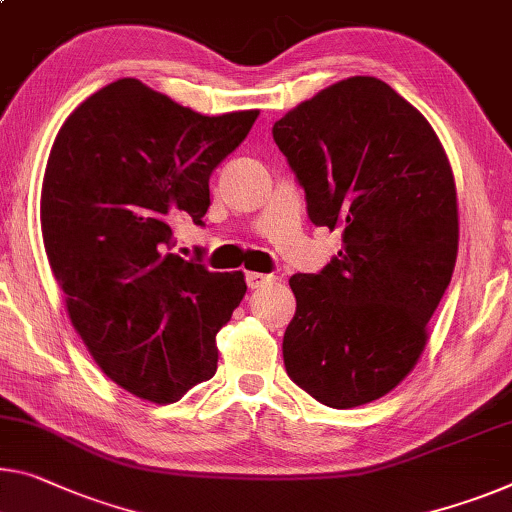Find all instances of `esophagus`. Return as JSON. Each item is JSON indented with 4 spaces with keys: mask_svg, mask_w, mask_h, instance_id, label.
Wrapping results in <instances>:
<instances>
[{
    "mask_svg": "<svg viewBox=\"0 0 512 512\" xmlns=\"http://www.w3.org/2000/svg\"><path fill=\"white\" fill-rule=\"evenodd\" d=\"M277 281L274 274H261V272H247V286L249 288H265L270 283Z\"/></svg>",
    "mask_w": 512,
    "mask_h": 512,
    "instance_id": "1",
    "label": "esophagus"
}]
</instances>
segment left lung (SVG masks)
Here are the masks:
<instances>
[{"instance_id": "8db88e82", "label": "left lung", "mask_w": 512, "mask_h": 512, "mask_svg": "<svg viewBox=\"0 0 512 512\" xmlns=\"http://www.w3.org/2000/svg\"><path fill=\"white\" fill-rule=\"evenodd\" d=\"M316 226L343 231L318 274L290 277L297 311L283 364L334 410L405 380L426 348L458 256V203L442 144L377 77H348L274 123Z\"/></svg>"}]
</instances>
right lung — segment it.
I'll return each instance as SVG.
<instances>
[{
	"instance_id": "right-lung-1",
	"label": "right lung",
	"mask_w": 512,
	"mask_h": 512,
	"mask_svg": "<svg viewBox=\"0 0 512 512\" xmlns=\"http://www.w3.org/2000/svg\"><path fill=\"white\" fill-rule=\"evenodd\" d=\"M256 116L196 114L123 77L68 116L47 157L41 229L68 316L102 373L151 403L215 375V336L247 293L242 272L171 249L180 219L203 226L210 174Z\"/></svg>"
}]
</instances>
